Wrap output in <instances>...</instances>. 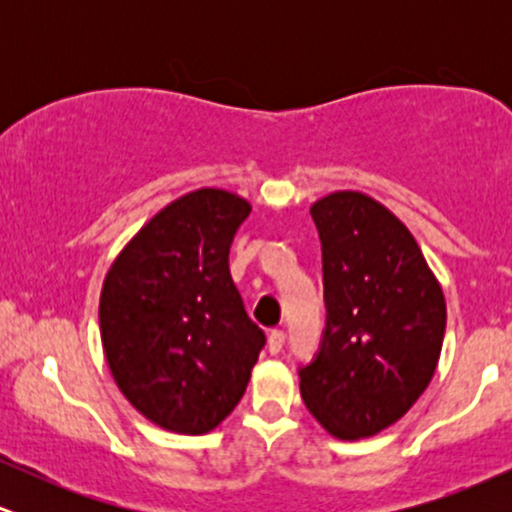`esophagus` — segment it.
Here are the masks:
<instances>
[{"mask_svg":"<svg viewBox=\"0 0 512 512\" xmlns=\"http://www.w3.org/2000/svg\"><path fill=\"white\" fill-rule=\"evenodd\" d=\"M284 342H286L284 330H272V332H269V351H272V354H279V351L284 349Z\"/></svg>","mask_w":512,"mask_h":512,"instance_id":"obj_1","label":"esophagus"}]
</instances>
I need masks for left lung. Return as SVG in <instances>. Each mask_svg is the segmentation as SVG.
Segmentation results:
<instances>
[{"mask_svg":"<svg viewBox=\"0 0 512 512\" xmlns=\"http://www.w3.org/2000/svg\"><path fill=\"white\" fill-rule=\"evenodd\" d=\"M322 243L325 330L298 370L310 414L334 438L392 426L436 373L445 298L409 228L361 192L310 207Z\"/></svg>","mask_w":512,"mask_h":512,"instance_id":"left-lung-1","label":"left lung"}]
</instances>
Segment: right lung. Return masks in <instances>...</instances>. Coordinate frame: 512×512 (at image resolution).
I'll list each match as a JSON object with an SVG mask.
<instances>
[{
	"mask_svg": "<svg viewBox=\"0 0 512 512\" xmlns=\"http://www.w3.org/2000/svg\"><path fill=\"white\" fill-rule=\"evenodd\" d=\"M248 214L233 192H190L129 240L103 281L110 373L132 407L166 431H214L245 395L267 342L228 269Z\"/></svg>",
	"mask_w": 512,
	"mask_h": 512,
	"instance_id": "add662e5",
	"label": "right lung"
}]
</instances>
